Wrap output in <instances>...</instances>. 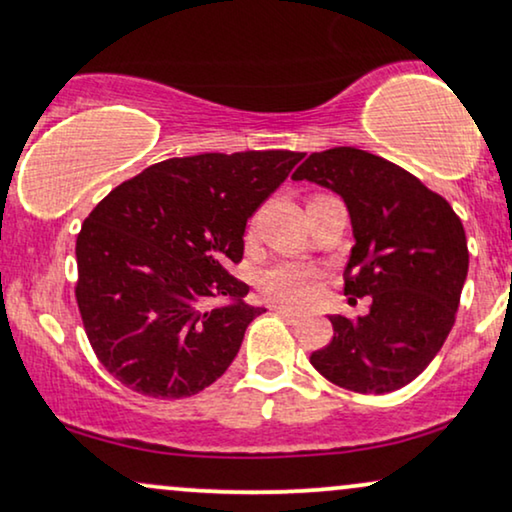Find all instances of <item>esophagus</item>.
I'll use <instances>...</instances> for the list:
<instances>
[{"label":"esophagus","instance_id":"34e87169","mask_svg":"<svg viewBox=\"0 0 512 512\" xmlns=\"http://www.w3.org/2000/svg\"><path fill=\"white\" fill-rule=\"evenodd\" d=\"M271 309H274V312H278L281 316H286V319L293 321V323L304 319L302 312H297V309H290V307H286V304H271Z\"/></svg>","mask_w":512,"mask_h":512}]
</instances>
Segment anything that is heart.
<instances>
[{"instance_id":"1","label":"heart","mask_w":512,"mask_h":512,"mask_svg":"<svg viewBox=\"0 0 512 512\" xmlns=\"http://www.w3.org/2000/svg\"><path fill=\"white\" fill-rule=\"evenodd\" d=\"M321 281V269L312 267V264L281 262L262 271L260 288L269 300L300 307V304L314 300V295L319 293Z\"/></svg>"}]
</instances>
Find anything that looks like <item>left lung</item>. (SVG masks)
Instances as JSON below:
<instances>
[{"mask_svg":"<svg viewBox=\"0 0 512 512\" xmlns=\"http://www.w3.org/2000/svg\"><path fill=\"white\" fill-rule=\"evenodd\" d=\"M345 200L354 245L345 293L371 295L357 321L331 316L333 340L309 361L323 378L361 394L409 385L454 328L468 276V241L439 193L361 148L312 153L293 174Z\"/></svg>","mask_w":512,"mask_h":512,"instance_id":"left-lung-1","label":"left lung"}]
</instances>
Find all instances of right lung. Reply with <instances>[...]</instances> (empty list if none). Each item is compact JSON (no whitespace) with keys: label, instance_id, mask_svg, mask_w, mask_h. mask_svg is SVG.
Segmentation results:
<instances>
[{"label":"right lung","instance_id":"right-lung-1","mask_svg":"<svg viewBox=\"0 0 512 512\" xmlns=\"http://www.w3.org/2000/svg\"><path fill=\"white\" fill-rule=\"evenodd\" d=\"M304 153H200L113 189L77 236V307L96 357L129 390L181 399L215 383L264 307L229 274L245 222Z\"/></svg>","mask_w":512,"mask_h":512}]
</instances>
